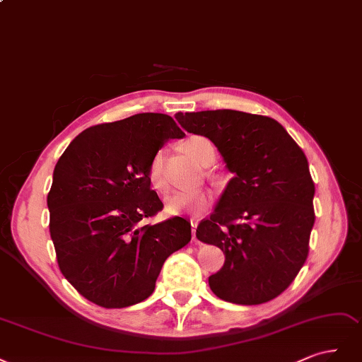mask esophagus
Segmentation results:
<instances>
[{
  "mask_svg": "<svg viewBox=\"0 0 362 362\" xmlns=\"http://www.w3.org/2000/svg\"><path fill=\"white\" fill-rule=\"evenodd\" d=\"M191 226H192V240H195V230H197V226H198V219H191Z\"/></svg>",
  "mask_w": 362,
  "mask_h": 362,
  "instance_id": "1",
  "label": "esophagus"
}]
</instances>
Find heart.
<instances>
[{
  "instance_id": "heart-1",
  "label": "heart",
  "mask_w": 362,
  "mask_h": 362,
  "mask_svg": "<svg viewBox=\"0 0 362 362\" xmlns=\"http://www.w3.org/2000/svg\"><path fill=\"white\" fill-rule=\"evenodd\" d=\"M183 150L198 164L204 165L207 156L214 153V147L204 136H191L182 144ZM148 183L155 191H164L165 182L162 176V153H156L148 167ZM211 197L204 191H176L173 192L165 202L167 212L171 215L195 214L207 206Z\"/></svg>"
}]
</instances>
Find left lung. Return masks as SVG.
<instances>
[{
	"label": "left lung",
	"instance_id": "8db88e82",
	"mask_svg": "<svg viewBox=\"0 0 362 362\" xmlns=\"http://www.w3.org/2000/svg\"><path fill=\"white\" fill-rule=\"evenodd\" d=\"M185 131L211 139L235 174L197 238L226 255L209 276L214 293L239 305L281 295L308 255L314 182L308 160L284 127L233 110L177 112Z\"/></svg>",
	"mask_w": 362,
	"mask_h": 362
}]
</instances>
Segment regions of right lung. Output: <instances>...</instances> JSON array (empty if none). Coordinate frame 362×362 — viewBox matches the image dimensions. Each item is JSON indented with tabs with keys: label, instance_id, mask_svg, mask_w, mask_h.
Here are the masks:
<instances>
[{
	"label": "right lung",
	"instance_id": "1",
	"mask_svg": "<svg viewBox=\"0 0 362 362\" xmlns=\"http://www.w3.org/2000/svg\"><path fill=\"white\" fill-rule=\"evenodd\" d=\"M185 134L170 115L135 114L91 126L64 150L48 194L49 233L62 274L103 308L147 299L162 264L191 240V223L162 211L150 189L148 167L158 150Z\"/></svg>",
	"mask_w": 362,
	"mask_h": 362
}]
</instances>
